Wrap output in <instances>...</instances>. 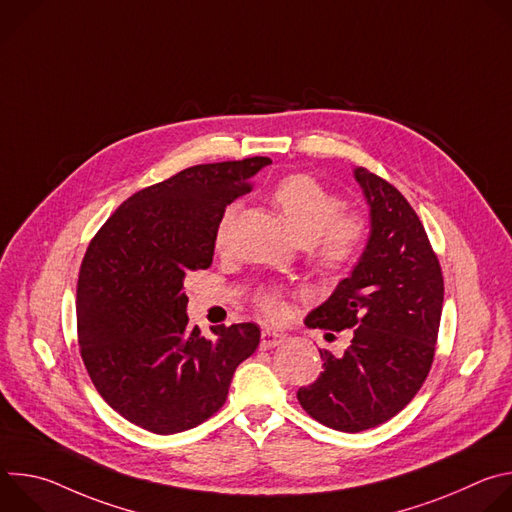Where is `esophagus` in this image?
<instances>
[{
  "instance_id": "1",
  "label": "esophagus",
  "mask_w": 512,
  "mask_h": 512,
  "mask_svg": "<svg viewBox=\"0 0 512 512\" xmlns=\"http://www.w3.org/2000/svg\"><path fill=\"white\" fill-rule=\"evenodd\" d=\"M285 340H287V336L281 334V332H275V330H269V328L261 332V346L263 348H275V346L283 344Z\"/></svg>"
}]
</instances>
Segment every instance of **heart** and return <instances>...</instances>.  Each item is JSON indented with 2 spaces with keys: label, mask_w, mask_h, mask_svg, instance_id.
I'll return each instance as SVG.
<instances>
[{
  "label": "heart",
  "mask_w": 512,
  "mask_h": 512,
  "mask_svg": "<svg viewBox=\"0 0 512 512\" xmlns=\"http://www.w3.org/2000/svg\"><path fill=\"white\" fill-rule=\"evenodd\" d=\"M271 200L285 216L294 235L312 247L314 263L326 273L348 269L367 243V221L356 212H342L344 202L338 194L324 188L308 174H289L281 178ZM235 218V206H227L214 229V247L223 251L229 243ZM257 306L267 318L281 314L279 289L269 287L259 291Z\"/></svg>",
  "instance_id": "1"
}]
</instances>
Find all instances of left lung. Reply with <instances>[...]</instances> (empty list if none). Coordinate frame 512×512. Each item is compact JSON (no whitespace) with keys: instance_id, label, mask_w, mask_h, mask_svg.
<instances>
[{"instance_id":"8db88e82","label":"left lung","mask_w":512,"mask_h":512,"mask_svg":"<svg viewBox=\"0 0 512 512\" xmlns=\"http://www.w3.org/2000/svg\"><path fill=\"white\" fill-rule=\"evenodd\" d=\"M354 178L371 206V237L352 273L308 314V328H352L324 371L298 391L304 411L326 427L356 433L395 417L425 383L444 304V275L417 212L367 168Z\"/></svg>"}]
</instances>
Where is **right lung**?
Here are the masks:
<instances>
[{
	"label": "right lung",
	"mask_w": 512,
	"mask_h": 512,
	"mask_svg": "<svg viewBox=\"0 0 512 512\" xmlns=\"http://www.w3.org/2000/svg\"><path fill=\"white\" fill-rule=\"evenodd\" d=\"M269 158L200 164L127 198L99 229L77 283L81 356L99 395L160 435L192 429L227 401L235 369L259 346L253 322L188 326L184 277L208 269L227 204Z\"/></svg>",
	"instance_id": "add662e5"
}]
</instances>
